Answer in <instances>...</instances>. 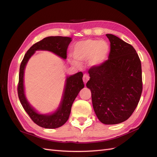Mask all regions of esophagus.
Returning a JSON list of instances; mask_svg holds the SVG:
<instances>
[{
	"label": "esophagus",
	"instance_id": "34e87169",
	"mask_svg": "<svg viewBox=\"0 0 157 157\" xmlns=\"http://www.w3.org/2000/svg\"><path fill=\"white\" fill-rule=\"evenodd\" d=\"M89 78H90V77H89L88 74H84V75H83V81H84L85 85H86V82L88 81Z\"/></svg>",
	"mask_w": 157,
	"mask_h": 157
}]
</instances>
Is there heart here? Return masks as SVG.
<instances>
[{"instance_id": "1", "label": "heart", "mask_w": 157, "mask_h": 157, "mask_svg": "<svg viewBox=\"0 0 157 157\" xmlns=\"http://www.w3.org/2000/svg\"><path fill=\"white\" fill-rule=\"evenodd\" d=\"M109 46L105 41L87 39L77 42L73 49L74 58L79 61L89 60V64L96 67L102 64L107 58Z\"/></svg>"}]
</instances>
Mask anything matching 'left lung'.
Segmentation results:
<instances>
[{"label": "left lung", "instance_id": "8db88e82", "mask_svg": "<svg viewBox=\"0 0 157 157\" xmlns=\"http://www.w3.org/2000/svg\"><path fill=\"white\" fill-rule=\"evenodd\" d=\"M110 41L109 59L88 71L86 86L98 119L105 124L126 121L138 104L143 89L141 61L132 45L107 34Z\"/></svg>", "mask_w": 157, "mask_h": 157}]
</instances>
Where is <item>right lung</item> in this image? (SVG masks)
Segmentation results:
<instances>
[{"mask_svg":"<svg viewBox=\"0 0 157 157\" xmlns=\"http://www.w3.org/2000/svg\"><path fill=\"white\" fill-rule=\"evenodd\" d=\"M71 38L67 36H48L33 44L25 54L20 68L19 82L17 85L18 97L26 113L35 124L44 128H57L63 125L67 121L70 115L73 103L80 90L84 87L82 80L83 74L78 72L69 76L66 79L62 100L58 109L50 115H42L27 100L23 85V76L27 63L36 50H48L58 55L60 58H67V50L71 42Z\"/></svg>","mask_w":157,"mask_h":157,"instance_id":"1","label":"right lung"}]
</instances>
